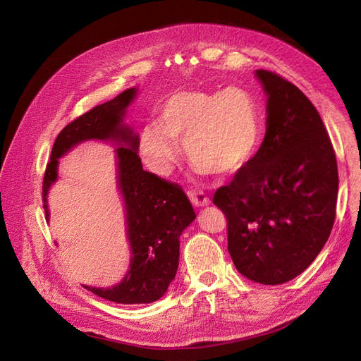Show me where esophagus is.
Here are the masks:
<instances>
[{"label": "esophagus", "mask_w": 361, "mask_h": 361, "mask_svg": "<svg viewBox=\"0 0 361 361\" xmlns=\"http://www.w3.org/2000/svg\"><path fill=\"white\" fill-rule=\"evenodd\" d=\"M187 195H188L190 202L197 207H203V206L209 204V197H207L202 190H188Z\"/></svg>", "instance_id": "esophagus-1"}]
</instances>
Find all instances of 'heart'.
I'll return each mask as SVG.
<instances>
[{
  "label": "heart",
  "instance_id": "1",
  "mask_svg": "<svg viewBox=\"0 0 361 361\" xmlns=\"http://www.w3.org/2000/svg\"><path fill=\"white\" fill-rule=\"evenodd\" d=\"M157 121L142 128L140 154L159 174L177 159L181 140L187 159L200 171L233 174L252 158L260 136L257 104L237 86L169 94L158 106Z\"/></svg>",
  "mask_w": 361,
  "mask_h": 361
}]
</instances>
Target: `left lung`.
Wrapping results in <instances>:
<instances>
[{
  "mask_svg": "<svg viewBox=\"0 0 361 361\" xmlns=\"http://www.w3.org/2000/svg\"><path fill=\"white\" fill-rule=\"evenodd\" d=\"M268 94L267 135L233 180L215 192L228 252L250 281L298 276L328 241L336 215V157L317 109L282 75L257 70Z\"/></svg>",
  "mask_w": 361,
  "mask_h": 361,
  "instance_id": "1",
  "label": "left lung"
}]
</instances>
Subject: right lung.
<instances>
[{
  "label": "right lung",
  "mask_w": 361,
  "mask_h": 361,
  "mask_svg": "<svg viewBox=\"0 0 361 361\" xmlns=\"http://www.w3.org/2000/svg\"><path fill=\"white\" fill-rule=\"evenodd\" d=\"M136 89L93 106L68 123L56 136L51 161L42 181V202L48 221L47 195L56 180L59 158L83 140H117L126 146L116 149L118 184L126 202L127 234L131 245V263L126 278L112 288L85 287L90 293L121 305H142L159 300L176 278L180 257V235L196 218L193 206L181 185L166 181L143 169L137 155L139 137L123 124L126 108Z\"/></svg>",
  "instance_id": "obj_1"
}]
</instances>
